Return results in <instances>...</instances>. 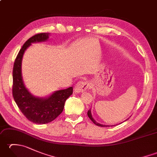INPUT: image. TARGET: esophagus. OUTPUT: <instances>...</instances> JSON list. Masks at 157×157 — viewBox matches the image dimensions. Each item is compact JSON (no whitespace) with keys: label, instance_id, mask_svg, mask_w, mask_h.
<instances>
[{"label":"esophagus","instance_id":"1","mask_svg":"<svg viewBox=\"0 0 157 157\" xmlns=\"http://www.w3.org/2000/svg\"><path fill=\"white\" fill-rule=\"evenodd\" d=\"M88 88V84L86 82L79 81L74 86V92L75 93H80L84 92Z\"/></svg>","mask_w":157,"mask_h":157}]
</instances>
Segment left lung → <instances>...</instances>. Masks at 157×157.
Returning a JSON list of instances; mask_svg holds the SVG:
<instances>
[{
  "mask_svg": "<svg viewBox=\"0 0 157 157\" xmlns=\"http://www.w3.org/2000/svg\"><path fill=\"white\" fill-rule=\"evenodd\" d=\"M88 117L91 120H92V121L94 123L95 125H98V126H100V127H110V125H102V124H101V123H97L96 122L95 120L93 119V117H92V113H91V109L89 110V111H88ZM128 119H126V120H128ZM125 120V121H126ZM111 126H113V125H111Z\"/></svg>",
  "mask_w": 157,
  "mask_h": 157,
  "instance_id": "obj_1",
  "label": "left lung"
}]
</instances>
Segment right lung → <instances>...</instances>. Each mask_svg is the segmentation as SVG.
Here are the masks:
<instances>
[{"mask_svg": "<svg viewBox=\"0 0 157 157\" xmlns=\"http://www.w3.org/2000/svg\"><path fill=\"white\" fill-rule=\"evenodd\" d=\"M48 33L33 36L23 45L15 59L13 69V96L20 111L29 121L45 124L55 119L63 112L66 100L73 94V87L60 90L46 98L33 96L25 88L21 75V62L25 50L32 43L47 40Z\"/></svg>", "mask_w": 157, "mask_h": 157, "instance_id": "obj_1", "label": "right lung"}]
</instances>
